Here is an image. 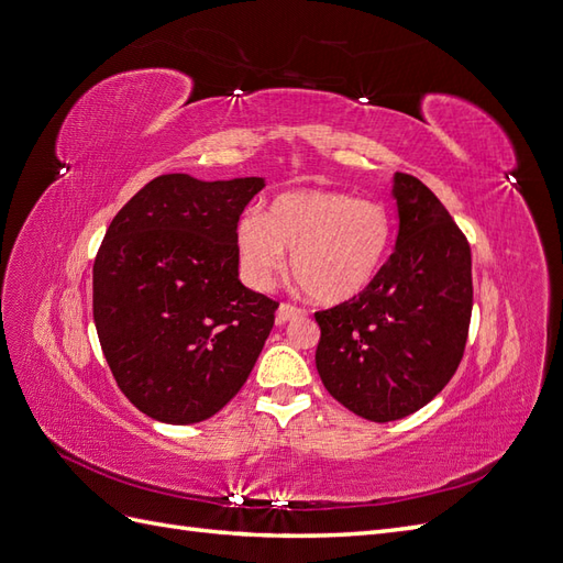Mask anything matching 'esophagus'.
I'll list each match as a JSON object with an SVG mask.
<instances>
[{"instance_id":"1","label":"esophagus","mask_w":563,"mask_h":563,"mask_svg":"<svg viewBox=\"0 0 563 563\" xmlns=\"http://www.w3.org/2000/svg\"><path fill=\"white\" fill-rule=\"evenodd\" d=\"M305 309L302 307H295V305H290V302H283L280 307H278V311H276V321L278 323H285V321H290V319H297V317H305Z\"/></svg>"}]
</instances>
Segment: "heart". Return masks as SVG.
<instances>
[{
  "instance_id": "b5f03b06",
  "label": "heart",
  "mask_w": 563,
  "mask_h": 563,
  "mask_svg": "<svg viewBox=\"0 0 563 563\" xmlns=\"http://www.w3.org/2000/svg\"><path fill=\"white\" fill-rule=\"evenodd\" d=\"M394 238L386 203L335 189H287L238 225L244 278L268 287L290 268L295 283L323 305L360 295L382 268Z\"/></svg>"
}]
</instances>
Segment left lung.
Here are the masks:
<instances>
[{
	"instance_id": "obj_1",
	"label": "left lung",
	"mask_w": 563,
	"mask_h": 563,
	"mask_svg": "<svg viewBox=\"0 0 563 563\" xmlns=\"http://www.w3.org/2000/svg\"><path fill=\"white\" fill-rule=\"evenodd\" d=\"M394 254L347 302L313 313L325 390L372 422L437 398L463 360L473 313V256L463 230L412 175H396Z\"/></svg>"
}]
</instances>
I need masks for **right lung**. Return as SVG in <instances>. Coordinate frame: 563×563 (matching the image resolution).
Here are the masks:
<instances>
[{
  "instance_id": "right-lung-1",
  "label": "right lung",
  "mask_w": 563,
  "mask_h": 563,
  "mask_svg": "<svg viewBox=\"0 0 563 563\" xmlns=\"http://www.w3.org/2000/svg\"><path fill=\"white\" fill-rule=\"evenodd\" d=\"M261 189V177L161 175L104 232L96 331L117 386L153 420L203 422L254 369L278 309L238 278V222Z\"/></svg>"
}]
</instances>
